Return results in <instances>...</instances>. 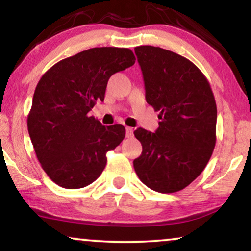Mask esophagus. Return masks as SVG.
I'll use <instances>...</instances> for the list:
<instances>
[{"mask_svg":"<svg viewBox=\"0 0 251 251\" xmlns=\"http://www.w3.org/2000/svg\"><path fill=\"white\" fill-rule=\"evenodd\" d=\"M126 136H127V138H132L133 136V128L132 127H126Z\"/></svg>","mask_w":251,"mask_h":251,"instance_id":"obj_1","label":"esophagus"}]
</instances>
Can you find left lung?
<instances>
[{
  "label": "left lung",
  "mask_w": 251,
  "mask_h": 251,
  "mask_svg": "<svg viewBox=\"0 0 251 251\" xmlns=\"http://www.w3.org/2000/svg\"><path fill=\"white\" fill-rule=\"evenodd\" d=\"M144 75L146 100L158 111V128L134 131L142 153L133 161L149 189L173 193L205 169L217 141V104L210 82L189 59L154 46L134 49Z\"/></svg>",
  "instance_id": "obj_1"
}]
</instances>
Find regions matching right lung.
<instances>
[{
	"instance_id": "obj_1",
	"label": "right lung",
	"mask_w": 251,
	"mask_h": 251,
	"mask_svg": "<svg viewBox=\"0 0 251 251\" xmlns=\"http://www.w3.org/2000/svg\"><path fill=\"white\" fill-rule=\"evenodd\" d=\"M134 62L129 49L95 47L56 62L38 82L28 134L41 168L61 188L95 182L105 168L107 151L125 138L123 125L104 126L88 113L104 100L111 76Z\"/></svg>"
}]
</instances>
